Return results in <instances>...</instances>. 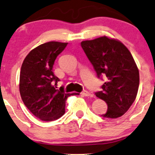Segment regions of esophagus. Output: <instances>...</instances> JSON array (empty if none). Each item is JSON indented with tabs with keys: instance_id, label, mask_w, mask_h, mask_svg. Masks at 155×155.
Wrapping results in <instances>:
<instances>
[{
	"instance_id": "34e87169",
	"label": "esophagus",
	"mask_w": 155,
	"mask_h": 155,
	"mask_svg": "<svg viewBox=\"0 0 155 155\" xmlns=\"http://www.w3.org/2000/svg\"><path fill=\"white\" fill-rule=\"evenodd\" d=\"M81 94H82V95L84 96H91V94L90 93H89L88 91H86V90L83 91H82V93H81Z\"/></svg>"
}]
</instances>
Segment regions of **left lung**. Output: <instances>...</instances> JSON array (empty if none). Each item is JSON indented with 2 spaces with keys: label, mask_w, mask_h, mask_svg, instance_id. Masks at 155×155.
Wrapping results in <instances>:
<instances>
[{
  "label": "left lung",
  "mask_w": 155,
  "mask_h": 155,
  "mask_svg": "<svg viewBox=\"0 0 155 155\" xmlns=\"http://www.w3.org/2000/svg\"><path fill=\"white\" fill-rule=\"evenodd\" d=\"M81 44L98 78L106 80L102 90L95 93L107 104L101 116L113 119L123 115L135 101L139 85V70L131 54L121 42L106 36Z\"/></svg>",
  "instance_id": "8db88e82"
}]
</instances>
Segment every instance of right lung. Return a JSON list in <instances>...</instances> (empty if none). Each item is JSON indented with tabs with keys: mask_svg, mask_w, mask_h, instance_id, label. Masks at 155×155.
I'll use <instances>...</instances> for the list:
<instances>
[{
	"mask_svg": "<svg viewBox=\"0 0 155 155\" xmlns=\"http://www.w3.org/2000/svg\"><path fill=\"white\" fill-rule=\"evenodd\" d=\"M67 43L51 41L36 47L27 54L21 67L19 92L27 108L41 120L52 121L65 113V102L70 94L61 87L53 66Z\"/></svg>",
	"mask_w": 155,
	"mask_h": 155,
	"instance_id": "right-lung-1",
	"label": "right lung"
}]
</instances>
